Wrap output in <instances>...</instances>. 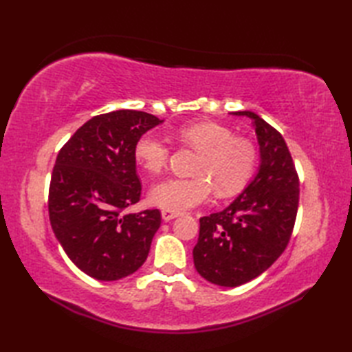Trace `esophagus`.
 <instances>
[{
  "label": "esophagus",
  "mask_w": 352,
  "mask_h": 352,
  "mask_svg": "<svg viewBox=\"0 0 352 352\" xmlns=\"http://www.w3.org/2000/svg\"><path fill=\"white\" fill-rule=\"evenodd\" d=\"M180 212H172V210H162V219L163 221H172L180 216Z\"/></svg>",
  "instance_id": "1"
}]
</instances>
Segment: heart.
Here are the masks:
<instances>
[{
	"label": "heart",
	"instance_id": "b5f03b06",
	"mask_svg": "<svg viewBox=\"0 0 352 352\" xmlns=\"http://www.w3.org/2000/svg\"><path fill=\"white\" fill-rule=\"evenodd\" d=\"M177 140L199 151L195 177L166 178L153 186L149 201L164 210L183 212L197 207L210 195L214 188L221 197L241 192L256 170L257 148L250 139L234 136L228 126L198 121L186 124L175 133ZM134 159L151 175L166 168L169 148L153 133L140 136L134 145Z\"/></svg>",
	"mask_w": 352,
	"mask_h": 352
}]
</instances>
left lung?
I'll use <instances>...</instances> for the list:
<instances>
[{
  "instance_id": "obj_1",
  "label": "left lung",
  "mask_w": 352,
  "mask_h": 352,
  "mask_svg": "<svg viewBox=\"0 0 352 352\" xmlns=\"http://www.w3.org/2000/svg\"><path fill=\"white\" fill-rule=\"evenodd\" d=\"M230 115L252 121L260 164L233 203L199 219L193 265L203 278L222 287L254 280L281 256L300 201V182L281 134L254 111Z\"/></svg>"
}]
</instances>
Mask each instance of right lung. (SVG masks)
I'll return each mask as SVG.
<instances>
[{
	"instance_id": "add662e5",
	"label": "right lung",
	"mask_w": 352,
	"mask_h": 352,
	"mask_svg": "<svg viewBox=\"0 0 352 352\" xmlns=\"http://www.w3.org/2000/svg\"><path fill=\"white\" fill-rule=\"evenodd\" d=\"M163 121L139 110L94 116L74 133L52 169L48 212L66 256L92 278L116 281L145 263L160 212L122 214L140 199L134 145Z\"/></svg>"
}]
</instances>
